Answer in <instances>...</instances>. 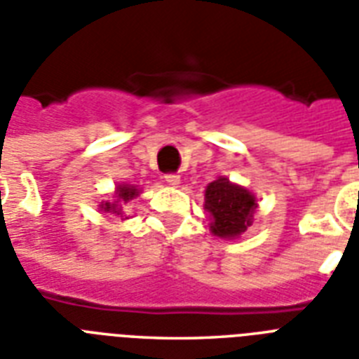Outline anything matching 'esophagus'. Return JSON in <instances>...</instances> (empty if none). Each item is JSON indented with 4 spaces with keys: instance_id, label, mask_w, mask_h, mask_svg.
<instances>
[{
    "instance_id": "34e87169",
    "label": "esophagus",
    "mask_w": 359,
    "mask_h": 359,
    "mask_svg": "<svg viewBox=\"0 0 359 359\" xmlns=\"http://www.w3.org/2000/svg\"><path fill=\"white\" fill-rule=\"evenodd\" d=\"M165 182H168L169 186H179L180 184V177L179 175H165Z\"/></svg>"
}]
</instances>
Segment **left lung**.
I'll use <instances>...</instances> for the list:
<instances>
[{"mask_svg":"<svg viewBox=\"0 0 359 359\" xmlns=\"http://www.w3.org/2000/svg\"><path fill=\"white\" fill-rule=\"evenodd\" d=\"M205 210L210 219V233L224 240H235L253 224L257 210L255 194L244 186L218 177L205 188Z\"/></svg>","mask_w":359,"mask_h":359,"instance_id":"left-lung-1","label":"left lung"}]
</instances>
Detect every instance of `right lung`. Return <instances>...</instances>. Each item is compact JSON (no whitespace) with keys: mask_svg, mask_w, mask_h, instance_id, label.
<instances>
[{"mask_svg":"<svg viewBox=\"0 0 359 359\" xmlns=\"http://www.w3.org/2000/svg\"><path fill=\"white\" fill-rule=\"evenodd\" d=\"M140 194L141 190L137 186L123 182V184L115 186L114 196H111L114 197V201H102L98 205V208H100V212L114 214V216H121V219H128V216L124 212V207H126L130 201H134ZM123 215L125 216L124 219L122 218Z\"/></svg>","mask_w":359,"mask_h":359,"instance_id":"1","label":"right lung"}]
</instances>
